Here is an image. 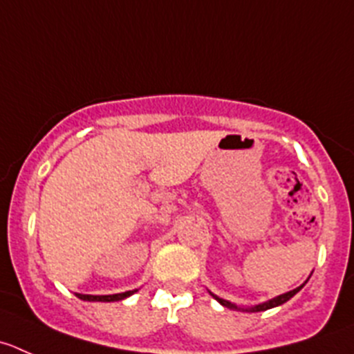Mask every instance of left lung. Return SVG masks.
<instances>
[{
	"instance_id": "8db88e82",
	"label": "left lung",
	"mask_w": 354,
	"mask_h": 354,
	"mask_svg": "<svg viewBox=\"0 0 354 354\" xmlns=\"http://www.w3.org/2000/svg\"><path fill=\"white\" fill-rule=\"evenodd\" d=\"M303 287H304V283H303V286H301V287H297V289L290 290V292H286V294H282V296H279V297H273L272 301H266V303H263V304H257V306H254V308H249V311H266V310H270V308L280 306V304L287 303V301H289L290 297H294V296H296V294L299 292V290L303 289ZM212 296H214V294H212ZM214 297H216V296H214ZM216 299H218L219 303L223 304V306H226V308H236L235 304L228 303V301H225V299H219V297H216Z\"/></svg>"
}]
</instances>
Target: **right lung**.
Listing matches in <instances>:
<instances>
[{"label": "right lung", "instance_id": "1", "mask_svg": "<svg viewBox=\"0 0 354 354\" xmlns=\"http://www.w3.org/2000/svg\"><path fill=\"white\" fill-rule=\"evenodd\" d=\"M135 292L136 290H128V292H121V294H111V296H88V294H75V296L82 301H102V303H112V301H121L124 299V297H129Z\"/></svg>", "mask_w": 354, "mask_h": 354}]
</instances>
